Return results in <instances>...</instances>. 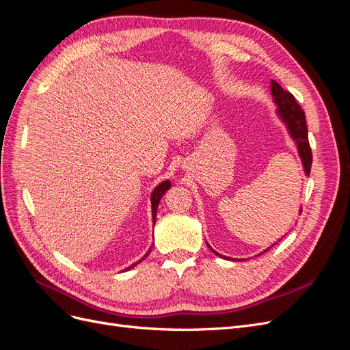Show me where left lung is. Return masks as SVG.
I'll use <instances>...</instances> for the list:
<instances>
[{
	"label": "left lung",
	"instance_id": "left-lung-1",
	"mask_svg": "<svg viewBox=\"0 0 350 350\" xmlns=\"http://www.w3.org/2000/svg\"><path fill=\"white\" fill-rule=\"evenodd\" d=\"M270 89H271L273 102L276 103V107H278L276 112L279 115V118L282 120V122L286 125V129H288V133L292 137V140L295 142L296 149H298L299 159H301L302 166H304L305 176H308L310 172H311L312 153H311V147H310V142H308V129H306L305 113L301 109L298 102L295 100L293 94L283 90L279 83L271 80V88ZM299 213H302V207L299 208ZM274 243H278V242H274ZM274 243H273V245H274ZM271 247H269L267 250H270ZM208 248H210V245H208ZM210 250H211V252L216 254V256H219L221 258L232 260V258H228L225 256H220V254L216 252L213 248H210ZM267 250H264L262 252H266Z\"/></svg>",
	"mask_w": 350,
	"mask_h": 350
}]
</instances>
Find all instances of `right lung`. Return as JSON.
<instances>
[{
	"label": "right lung",
	"instance_id": "1",
	"mask_svg": "<svg viewBox=\"0 0 350 350\" xmlns=\"http://www.w3.org/2000/svg\"><path fill=\"white\" fill-rule=\"evenodd\" d=\"M171 188V181H163V183H161L159 185H156L154 187V189L152 191V194H150V203H152V216H153V226H154V224H156V213H157V206H159V203H161V198L163 197V194L167 191V189ZM152 250H149L146 252V256L143 257V258H146L147 256H149V252H150ZM142 258V260H143ZM140 260V261H142ZM140 261H137V262H134L133 266H130L129 269L126 270H130V269H133L134 266H137V264H139Z\"/></svg>",
	"mask_w": 350,
	"mask_h": 350
}]
</instances>
